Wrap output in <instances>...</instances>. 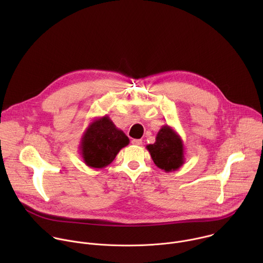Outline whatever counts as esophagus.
<instances>
[{
    "mask_svg": "<svg viewBox=\"0 0 263 263\" xmlns=\"http://www.w3.org/2000/svg\"><path fill=\"white\" fill-rule=\"evenodd\" d=\"M132 144H135V145H140L142 143V140L141 139H132Z\"/></svg>",
    "mask_w": 263,
    "mask_h": 263,
    "instance_id": "34e87169",
    "label": "esophagus"
}]
</instances>
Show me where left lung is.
<instances>
[{
  "mask_svg": "<svg viewBox=\"0 0 263 263\" xmlns=\"http://www.w3.org/2000/svg\"><path fill=\"white\" fill-rule=\"evenodd\" d=\"M146 149L156 166L165 173L179 170L185 162L183 140L168 125L161 127L156 135V141L147 144Z\"/></svg>",
  "mask_w": 263,
  "mask_h": 263,
  "instance_id": "1",
  "label": "left lung"
}]
</instances>
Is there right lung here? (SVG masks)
<instances>
[{
  "label": "right lung",
  "mask_w": 263,
  "mask_h": 263,
  "mask_svg": "<svg viewBox=\"0 0 263 263\" xmlns=\"http://www.w3.org/2000/svg\"><path fill=\"white\" fill-rule=\"evenodd\" d=\"M130 142L108 116L95 119L80 140V154L84 163L91 168H103L115 160L123 147Z\"/></svg>",
  "instance_id": "right-lung-1"
}]
</instances>
